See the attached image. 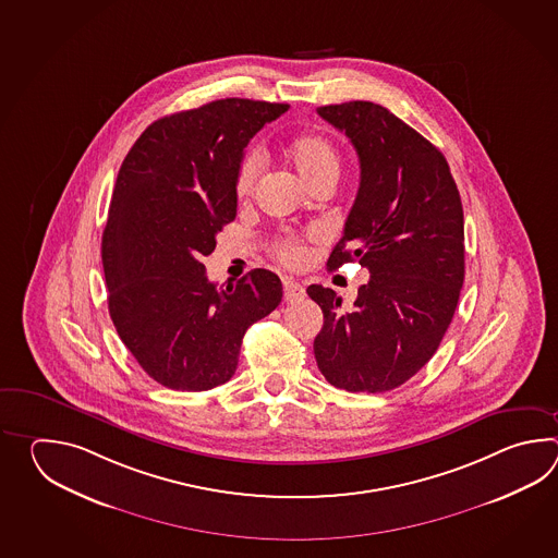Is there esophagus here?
<instances>
[{
    "label": "esophagus",
    "instance_id": "esophagus-1",
    "mask_svg": "<svg viewBox=\"0 0 558 558\" xmlns=\"http://www.w3.org/2000/svg\"><path fill=\"white\" fill-rule=\"evenodd\" d=\"M284 301L293 303V301H301L305 296V287L296 283L293 279H284L283 281Z\"/></svg>",
    "mask_w": 558,
    "mask_h": 558
}]
</instances>
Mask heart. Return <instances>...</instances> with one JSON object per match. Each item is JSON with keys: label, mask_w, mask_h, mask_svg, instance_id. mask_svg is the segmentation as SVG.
I'll return each instance as SVG.
<instances>
[{"label": "heart", "mask_w": 558, "mask_h": 558, "mask_svg": "<svg viewBox=\"0 0 558 558\" xmlns=\"http://www.w3.org/2000/svg\"><path fill=\"white\" fill-rule=\"evenodd\" d=\"M284 157L289 166L295 169L299 179L311 187L320 181H337L341 169V155L335 143L317 133H305L287 143ZM262 173V157L257 151L243 155L235 175V191L239 197H247L255 190V183ZM275 257L287 267H299L307 259V250L295 241L287 239L275 247Z\"/></svg>", "instance_id": "obj_1"}]
</instances>
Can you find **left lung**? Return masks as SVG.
I'll return each mask as SVG.
<instances>
[{"label":"left lung","mask_w":558,"mask_h":558,"mask_svg":"<svg viewBox=\"0 0 558 558\" xmlns=\"http://www.w3.org/2000/svg\"><path fill=\"white\" fill-rule=\"evenodd\" d=\"M359 155L361 181L329 271L359 262L371 279L351 311L311 284L323 311L313 351L325 379L349 392H385L425 367L451 325L464 281L463 203L445 155L371 101L317 109Z\"/></svg>","instance_id":"1"}]
</instances>
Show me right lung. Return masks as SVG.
<instances>
[{"instance_id": "obj_1", "label": "right lung", "mask_w": 558, "mask_h": 558, "mask_svg": "<svg viewBox=\"0 0 558 558\" xmlns=\"http://www.w3.org/2000/svg\"><path fill=\"white\" fill-rule=\"evenodd\" d=\"M287 104L217 99L157 119L119 169L101 239L109 315L143 371L175 391H209L235 375L243 335L283 284L267 269L217 289L203 257L238 215L243 149Z\"/></svg>"}]
</instances>
